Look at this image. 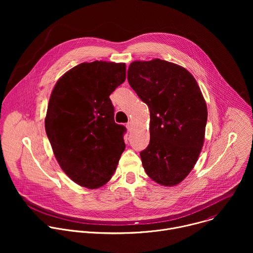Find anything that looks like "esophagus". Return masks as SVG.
Returning <instances> with one entry per match:
<instances>
[{"label":"esophagus","mask_w":253,"mask_h":253,"mask_svg":"<svg viewBox=\"0 0 253 253\" xmlns=\"http://www.w3.org/2000/svg\"><path fill=\"white\" fill-rule=\"evenodd\" d=\"M126 127H127L128 132H131V131L133 130V123H132V122H128L127 125H126Z\"/></svg>","instance_id":"esophagus-1"}]
</instances>
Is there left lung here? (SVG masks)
<instances>
[{
  "instance_id": "1",
  "label": "left lung",
  "mask_w": 253,
  "mask_h": 253,
  "mask_svg": "<svg viewBox=\"0 0 253 253\" xmlns=\"http://www.w3.org/2000/svg\"><path fill=\"white\" fill-rule=\"evenodd\" d=\"M128 82L150 111V142L140 153L144 170L163 186L179 184L201 152L207 107L185 68L160 59L134 61Z\"/></svg>"
}]
</instances>
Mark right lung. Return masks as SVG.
<instances>
[{"label": "right lung", "instance_id": "right-lung-1", "mask_svg": "<svg viewBox=\"0 0 253 253\" xmlns=\"http://www.w3.org/2000/svg\"><path fill=\"white\" fill-rule=\"evenodd\" d=\"M126 79V65L81 63L57 81L45 129L62 170L83 187L103 186L125 149L126 128L114 121L111 93Z\"/></svg>", "mask_w": 253, "mask_h": 253}]
</instances>
